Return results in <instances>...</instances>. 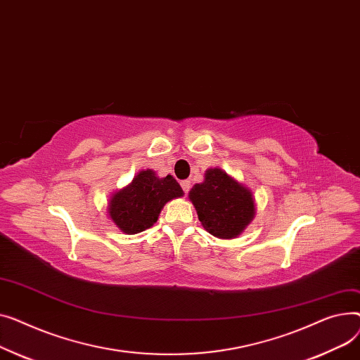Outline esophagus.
Segmentation results:
<instances>
[{
	"label": "esophagus",
	"mask_w": 360,
	"mask_h": 360,
	"mask_svg": "<svg viewBox=\"0 0 360 360\" xmlns=\"http://www.w3.org/2000/svg\"><path fill=\"white\" fill-rule=\"evenodd\" d=\"M180 186H181V188H183V192L187 195L188 190H190V180H183V181H180Z\"/></svg>",
	"instance_id": "obj_1"
}]
</instances>
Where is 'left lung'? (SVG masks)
Listing matches in <instances>:
<instances>
[{
	"instance_id": "1",
	"label": "left lung",
	"mask_w": 360,
	"mask_h": 360,
	"mask_svg": "<svg viewBox=\"0 0 360 360\" xmlns=\"http://www.w3.org/2000/svg\"><path fill=\"white\" fill-rule=\"evenodd\" d=\"M203 228L217 238L238 237L256 215L251 190L221 168H209L188 193Z\"/></svg>"
}]
</instances>
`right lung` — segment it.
Listing matches in <instances>:
<instances>
[{
  "label": "right lung",
  "mask_w": 360,
  "mask_h": 360,
  "mask_svg": "<svg viewBox=\"0 0 360 360\" xmlns=\"http://www.w3.org/2000/svg\"><path fill=\"white\" fill-rule=\"evenodd\" d=\"M180 184L173 176L160 179L155 172L143 170L132 183L116 192L109 202V215L124 234L134 236L153 226L164 205L183 196Z\"/></svg>",
  "instance_id": "obj_1"
}]
</instances>
